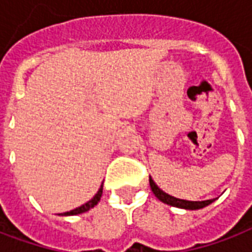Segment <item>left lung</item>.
<instances>
[{
  "instance_id": "obj_1",
  "label": "left lung",
  "mask_w": 252,
  "mask_h": 252,
  "mask_svg": "<svg viewBox=\"0 0 252 252\" xmlns=\"http://www.w3.org/2000/svg\"><path fill=\"white\" fill-rule=\"evenodd\" d=\"M149 184H150V188H152L154 196H156L157 199L161 200L162 203L172 205V207H179V208H184V209H200V208H204V207H207V205H209L212 201H215V199L204 200V201H188V200L176 199V197H173V196L165 193L164 190H161L157 185L154 184V181L150 179V177H149Z\"/></svg>"
}]
</instances>
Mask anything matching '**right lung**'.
I'll use <instances>...</instances> for the list:
<instances>
[{
    "label": "right lung",
    "mask_w": 252,
    "mask_h": 252,
    "mask_svg": "<svg viewBox=\"0 0 252 252\" xmlns=\"http://www.w3.org/2000/svg\"><path fill=\"white\" fill-rule=\"evenodd\" d=\"M102 192H103V185L99 188L98 193L95 194V196H94L93 199L90 200L88 203H86L84 205H82V207H79V208L72 209V211H69V212H64L63 216H69V215H79V214H83V212H87L88 209H91L93 207H95V205L99 203V200H100V197H102Z\"/></svg>",
    "instance_id": "right-lung-1"
}]
</instances>
